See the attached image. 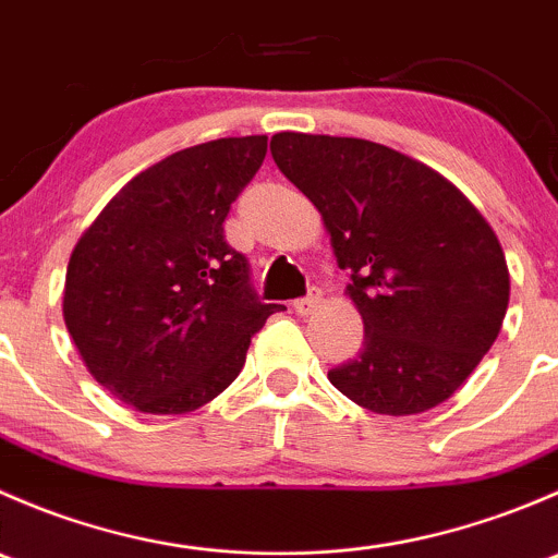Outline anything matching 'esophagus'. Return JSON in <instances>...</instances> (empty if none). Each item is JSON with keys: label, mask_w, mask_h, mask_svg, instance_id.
Returning <instances> with one entry per match:
<instances>
[{"label": "esophagus", "mask_w": 558, "mask_h": 558, "mask_svg": "<svg viewBox=\"0 0 558 558\" xmlns=\"http://www.w3.org/2000/svg\"><path fill=\"white\" fill-rule=\"evenodd\" d=\"M318 305H320V291H311V294L294 302V311L296 315H311L313 311H318Z\"/></svg>", "instance_id": "obj_1"}]
</instances>
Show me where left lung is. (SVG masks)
Masks as SVG:
<instances>
[{
  "label": "left lung",
  "mask_w": 558,
  "mask_h": 558,
  "mask_svg": "<svg viewBox=\"0 0 558 558\" xmlns=\"http://www.w3.org/2000/svg\"><path fill=\"white\" fill-rule=\"evenodd\" d=\"M272 159L313 202L364 320L356 359L329 380L380 415L459 391L502 329L510 272L477 207L440 172L359 137L280 132Z\"/></svg>",
  "instance_id": "left-lung-1"
}]
</instances>
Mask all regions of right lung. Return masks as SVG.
Instances as JSON below:
<instances>
[{"label": "right lung", "instance_id": "right-lung-1", "mask_svg": "<svg viewBox=\"0 0 558 558\" xmlns=\"http://www.w3.org/2000/svg\"><path fill=\"white\" fill-rule=\"evenodd\" d=\"M267 156V137L178 150L129 180L66 264L64 324L99 386L140 413L216 399L251 337L283 305L253 294L223 221Z\"/></svg>", "mask_w": 558, "mask_h": 558}]
</instances>
